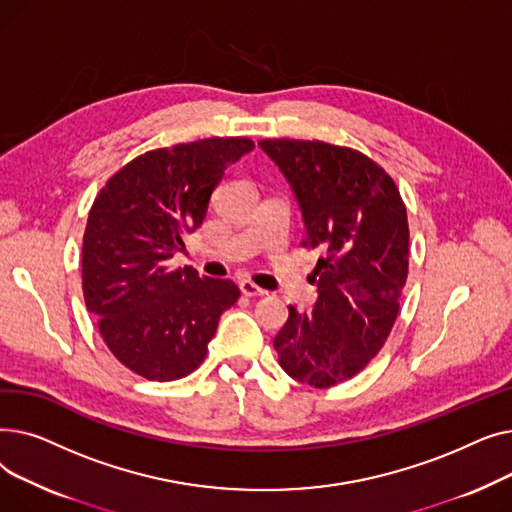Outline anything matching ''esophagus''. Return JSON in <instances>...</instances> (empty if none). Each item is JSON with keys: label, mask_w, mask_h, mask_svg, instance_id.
Listing matches in <instances>:
<instances>
[{"label": "esophagus", "mask_w": 512, "mask_h": 512, "mask_svg": "<svg viewBox=\"0 0 512 512\" xmlns=\"http://www.w3.org/2000/svg\"><path fill=\"white\" fill-rule=\"evenodd\" d=\"M240 292L245 294V297H263V294H265V290L259 288L257 284H253L251 280H242L240 282Z\"/></svg>", "instance_id": "1"}]
</instances>
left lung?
<instances>
[{"instance_id":"1","label":"left lung","mask_w":512,"mask_h":512,"mask_svg":"<svg viewBox=\"0 0 512 512\" xmlns=\"http://www.w3.org/2000/svg\"><path fill=\"white\" fill-rule=\"evenodd\" d=\"M259 147L299 201L303 247L321 253L317 303L311 313L288 307L274 348L292 380L330 388L355 378L390 336L409 274L407 207L386 170L361 151L297 139Z\"/></svg>"}]
</instances>
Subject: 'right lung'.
<instances>
[{
  "label": "right lung",
  "instance_id": "add662e5",
  "mask_svg": "<svg viewBox=\"0 0 512 512\" xmlns=\"http://www.w3.org/2000/svg\"><path fill=\"white\" fill-rule=\"evenodd\" d=\"M253 147L245 137H213L147 151L93 201L83 236L85 303L112 355L151 382L193 373L220 315L240 297L232 280L201 278L172 257L203 224L224 170Z\"/></svg>",
  "mask_w": 512,
  "mask_h": 512
}]
</instances>
